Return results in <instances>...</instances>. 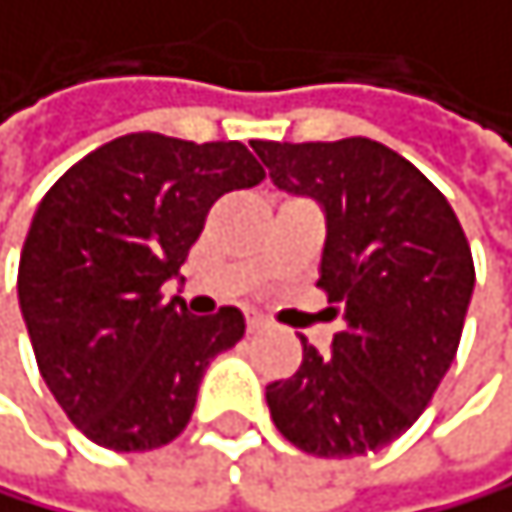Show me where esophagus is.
<instances>
[{
  "label": "esophagus",
  "instance_id": "34e87169",
  "mask_svg": "<svg viewBox=\"0 0 512 512\" xmlns=\"http://www.w3.org/2000/svg\"><path fill=\"white\" fill-rule=\"evenodd\" d=\"M245 327H248V333H258V330H264V318H258V314H251V318L245 321Z\"/></svg>",
  "mask_w": 512,
  "mask_h": 512
}]
</instances>
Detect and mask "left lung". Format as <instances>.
<instances>
[{"label": "left lung", "mask_w": 512, "mask_h": 512, "mask_svg": "<svg viewBox=\"0 0 512 512\" xmlns=\"http://www.w3.org/2000/svg\"><path fill=\"white\" fill-rule=\"evenodd\" d=\"M286 191L327 210L321 292L346 327L327 355L302 336V365L267 387L277 431L343 459L406 434L450 371L475 286L450 201L406 157L371 138L251 141Z\"/></svg>", "instance_id": "obj_1"}]
</instances>
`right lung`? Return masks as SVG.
Wrapping results in <instances>:
<instances>
[{
    "mask_svg": "<svg viewBox=\"0 0 512 512\" xmlns=\"http://www.w3.org/2000/svg\"><path fill=\"white\" fill-rule=\"evenodd\" d=\"M258 182L264 169L239 141L135 131L46 191L21 248L18 299L46 387L94 444L131 453L176 441L204 368L245 336L239 308L194 318L163 286L210 207Z\"/></svg>",
    "mask_w": 512,
    "mask_h": 512,
    "instance_id": "add662e5",
    "label": "right lung"
}]
</instances>
